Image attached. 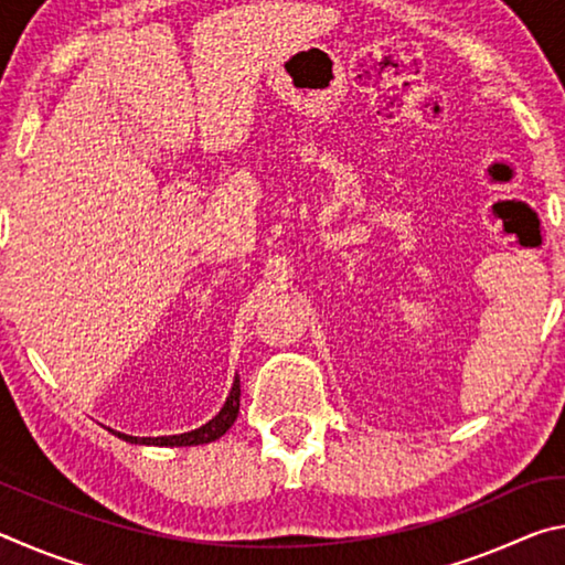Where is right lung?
I'll return each mask as SVG.
<instances>
[{
    "label": "right lung",
    "mask_w": 565,
    "mask_h": 565,
    "mask_svg": "<svg viewBox=\"0 0 565 565\" xmlns=\"http://www.w3.org/2000/svg\"><path fill=\"white\" fill-rule=\"evenodd\" d=\"M238 398H242V384H238V376L234 379V386L228 391L226 404L222 411L209 420V424L194 428V431L179 434V436H159V438H139V436H127L119 431H111L114 436H119L121 441L129 444H141V446H202V444H212L216 438H222L228 428L234 426V420L238 416Z\"/></svg>",
    "instance_id": "right-lung-1"
}]
</instances>
